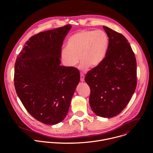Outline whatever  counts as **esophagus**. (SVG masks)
Segmentation results:
<instances>
[{
	"label": "esophagus",
	"mask_w": 153,
	"mask_h": 153,
	"mask_svg": "<svg viewBox=\"0 0 153 153\" xmlns=\"http://www.w3.org/2000/svg\"><path fill=\"white\" fill-rule=\"evenodd\" d=\"M81 81V82H84V75L83 74H81V78H80Z\"/></svg>",
	"instance_id": "obj_1"
}]
</instances>
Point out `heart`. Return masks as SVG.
<instances>
[{
	"label": "heart",
	"mask_w": 153,
	"mask_h": 153,
	"mask_svg": "<svg viewBox=\"0 0 153 153\" xmlns=\"http://www.w3.org/2000/svg\"><path fill=\"white\" fill-rule=\"evenodd\" d=\"M108 37L102 30L84 29L72 35L61 51L64 64L68 67L76 65L79 59L82 70L99 65L104 60L108 48ZM79 59H78V57Z\"/></svg>",
	"instance_id": "1"
}]
</instances>
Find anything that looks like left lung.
Listing matches in <instances>:
<instances>
[{
	"label": "left lung",
	"mask_w": 153,
	"mask_h": 153,
	"mask_svg": "<svg viewBox=\"0 0 153 153\" xmlns=\"http://www.w3.org/2000/svg\"><path fill=\"white\" fill-rule=\"evenodd\" d=\"M108 37L107 54L89 71L85 81L90 88L89 105L98 116L118 115L129 102L137 86V62L130 44L122 34L103 26Z\"/></svg>",
	"instance_id": "left-lung-1"
}]
</instances>
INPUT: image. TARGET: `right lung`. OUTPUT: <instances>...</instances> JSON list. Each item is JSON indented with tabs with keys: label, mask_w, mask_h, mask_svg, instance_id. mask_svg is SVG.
Returning a JSON list of instances; mask_svg holds the SVG:
<instances>
[{
	"label": "right lung",
	"mask_w": 153,
	"mask_h": 153,
	"mask_svg": "<svg viewBox=\"0 0 153 153\" xmlns=\"http://www.w3.org/2000/svg\"><path fill=\"white\" fill-rule=\"evenodd\" d=\"M70 25L39 32L26 42L15 64L14 85L27 111L48 125L61 122L80 81L78 69L61 66Z\"/></svg>",
	"instance_id": "right-lung-1"
}]
</instances>
